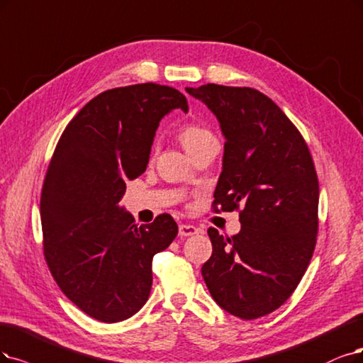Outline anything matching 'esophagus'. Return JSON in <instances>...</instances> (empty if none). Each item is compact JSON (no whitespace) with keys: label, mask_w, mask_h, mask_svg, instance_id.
Returning <instances> with one entry per match:
<instances>
[{"label":"esophagus","mask_w":363,"mask_h":363,"mask_svg":"<svg viewBox=\"0 0 363 363\" xmlns=\"http://www.w3.org/2000/svg\"><path fill=\"white\" fill-rule=\"evenodd\" d=\"M199 233V229L191 224H179V236H194Z\"/></svg>","instance_id":"1"}]
</instances>
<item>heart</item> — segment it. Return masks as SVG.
Wrapping results in <instances>:
<instances>
[{
  "label": "heart",
  "mask_w": 363,
  "mask_h": 363,
  "mask_svg": "<svg viewBox=\"0 0 363 363\" xmlns=\"http://www.w3.org/2000/svg\"><path fill=\"white\" fill-rule=\"evenodd\" d=\"M212 138L213 136L209 130L200 127L197 124H189L179 131V140L186 152H190L196 146Z\"/></svg>",
  "instance_id": "heart-1"
}]
</instances>
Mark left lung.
Instances as JSON below:
<instances>
[{
	"label": "left lung",
	"mask_w": 363,
	"mask_h": 363,
	"mask_svg": "<svg viewBox=\"0 0 363 363\" xmlns=\"http://www.w3.org/2000/svg\"><path fill=\"white\" fill-rule=\"evenodd\" d=\"M217 116L225 138L213 211H239L240 232L209 227L202 266L211 296L244 320L283 305L311 262L318 230V179L301 131L264 94L208 84L186 88Z\"/></svg>",
	"instance_id": "left-lung-1"
}]
</instances>
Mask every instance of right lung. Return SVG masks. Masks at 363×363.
<instances>
[{
	"label": "right lung",
	"mask_w": 363,
	"mask_h": 363,
	"mask_svg": "<svg viewBox=\"0 0 363 363\" xmlns=\"http://www.w3.org/2000/svg\"><path fill=\"white\" fill-rule=\"evenodd\" d=\"M189 111L178 89L138 84L88 101L62 131L40 199L43 252L58 287L103 323L136 314L150 298L152 257L178 235L161 213L138 225L119 202L146 170L161 118Z\"/></svg>",
	"instance_id": "obj_1"
}]
</instances>
